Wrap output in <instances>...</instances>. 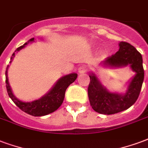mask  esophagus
<instances>
[{
    "label": "esophagus",
    "instance_id": "obj_1",
    "mask_svg": "<svg viewBox=\"0 0 148 148\" xmlns=\"http://www.w3.org/2000/svg\"><path fill=\"white\" fill-rule=\"evenodd\" d=\"M87 70H88V67H87V66H85V65L81 66L79 68H78V73H79L80 74H85V72L87 71Z\"/></svg>",
    "mask_w": 148,
    "mask_h": 148
}]
</instances>
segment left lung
<instances>
[{
  "label": "left lung",
  "instance_id": "left-lung-1",
  "mask_svg": "<svg viewBox=\"0 0 148 148\" xmlns=\"http://www.w3.org/2000/svg\"><path fill=\"white\" fill-rule=\"evenodd\" d=\"M119 46V51L103 61L101 65L110 69L130 66L135 75L130 81L125 92L119 93L108 90L95 73L89 72L88 95L90 105L95 111L103 114H113L130 108L138 99L144 82V71L140 53L127 42L121 41Z\"/></svg>",
  "mask_w": 148,
  "mask_h": 148
}]
</instances>
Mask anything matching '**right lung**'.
I'll use <instances>...</instances> for the list:
<instances>
[{
	"mask_svg": "<svg viewBox=\"0 0 148 148\" xmlns=\"http://www.w3.org/2000/svg\"><path fill=\"white\" fill-rule=\"evenodd\" d=\"M34 41V38H33L24 44L23 45H22L16 49L11 57L10 63L12 62L13 59L16 56H15L16 52H19L21 49H24L27 46V44L32 43ZM8 68H9V66L8 65L6 71H5V77H6L5 82H6V88H7L8 96L12 99V100L16 103V106L20 108L23 111L35 117L47 115L57 110L63 103L64 96H65V92L67 87L71 83L74 82L77 77V74L76 73H71V74H66L65 76H63L56 82V84L52 86V88L45 96L40 97V99L31 102H24L18 99L13 94L12 90L8 82Z\"/></svg>",
	"mask_w": 148,
	"mask_h": 148,
	"instance_id": "1",
	"label": "right lung"
}]
</instances>
